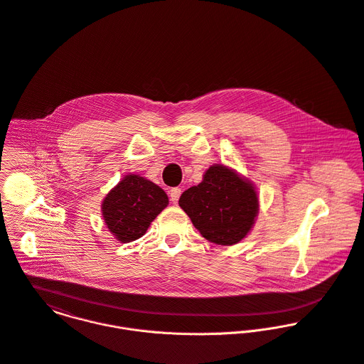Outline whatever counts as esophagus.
Returning a JSON list of instances; mask_svg holds the SVG:
<instances>
[{
    "instance_id": "obj_1",
    "label": "esophagus",
    "mask_w": 364,
    "mask_h": 364,
    "mask_svg": "<svg viewBox=\"0 0 364 364\" xmlns=\"http://www.w3.org/2000/svg\"><path fill=\"white\" fill-rule=\"evenodd\" d=\"M181 193H182V191H181L179 188H173V189H171V192H169L171 200H172L173 203H178V200H179V198H181Z\"/></svg>"
}]
</instances>
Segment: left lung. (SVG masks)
Returning a JSON list of instances; mask_svg holds the SVG:
<instances>
[{"mask_svg": "<svg viewBox=\"0 0 364 364\" xmlns=\"http://www.w3.org/2000/svg\"><path fill=\"white\" fill-rule=\"evenodd\" d=\"M179 206L206 240L233 245L250 233L258 215V196L248 179L216 164L199 185L181 195Z\"/></svg>", "mask_w": 364, "mask_h": 364, "instance_id": "8db88e82", "label": "left lung"}]
</instances>
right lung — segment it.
Returning <instances> with one entry per match:
<instances>
[{
  "label": "right lung",
  "mask_w": 364,
  "mask_h": 364,
  "mask_svg": "<svg viewBox=\"0 0 364 364\" xmlns=\"http://www.w3.org/2000/svg\"><path fill=\"white\" fill-rule=\"evenodd\" d=\"M166 193L154 182L127 175L113 188L102 203L107 229L122 242L142 237L151 222L168 206Z\"/></svg>",
  "instance_id": "right-lung-1"
}]
</instances>
